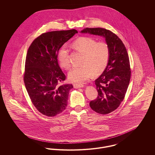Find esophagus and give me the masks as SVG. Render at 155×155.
Instances as JSON below:
<instances>
[{
    "label": "esophagus",
    "instance_id": "34e87169",
    "mask_svg": "<svg viewBox=\"0 0 155 155\" xmlns=\"http://www.w3.org/2000/svg\"><path fill=\"white\" fill-rule=\"evenodd\" d=\"M73 87L74 88H82L84 87V85L83 84H74Z\"/></svg>",
    "mask_w": 155,
    "mask_h": 155
}]
</instances>
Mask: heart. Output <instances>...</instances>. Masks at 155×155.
<instances>
[{
	"label": "heart",
	"mask_w": 155,
	"mask_h": 155,
	"mask_svg": "<svg viewBox=\"0 0 155 155\" xmlns=\"http://www.w3.org/2000/svg\"><path fill=\"white\" fill-rule=\"evenodd\" d=\"M73 46L84 54L81 66L74 67L68 73L69 79L74 83L87 81L92 76L103 72L107 66L110 58V49L104 42H97L94 39L81 37L73 44ZM58 58L60 65L66 69L71 66L68 58V49L63 46L59 51Z\"/></svg>",
	"instance_id": "obj_1"
}]
</instances>
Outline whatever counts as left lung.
<instances>
[{"instance_id":"obj_1","label":"left lung","mask_w":155,"mask_h":155,"mask_svg":"<svg viewBox=\"0 0 155 155\" xmlns=\"http://www.w3.org/2000/svg\"><path fill=\"white\" fill-rule=\"evenodd\" d=\"M81 33L104 37L110 49L108 64L103 73L95 81L98 96L89 103L93 110L106 114L115 110L125 96L131 73L128 54L122 41L109 30L86 28Z\"/></svg>"}]
</instances>
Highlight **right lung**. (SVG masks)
I'll use <instances>...</instances> for the list:
<instances>
[{"mask_svg":"<svg viewBox=\"0 0 155 155\" xmlns=\"http://www.w3.org/2000/svg\"><path fill=\"white\" fill-rule=\"evenodd\" d=\"M78 31L45 33L30 45L26 55L24 82L30 98L36 109L52 117L66 109L72 84L59 85L66 78L58 63L60 48Z\"/></svg>","mask_w":155,"mask_h":155,"instance_id":"add662e5","label":"right lung"}]
</instances>
